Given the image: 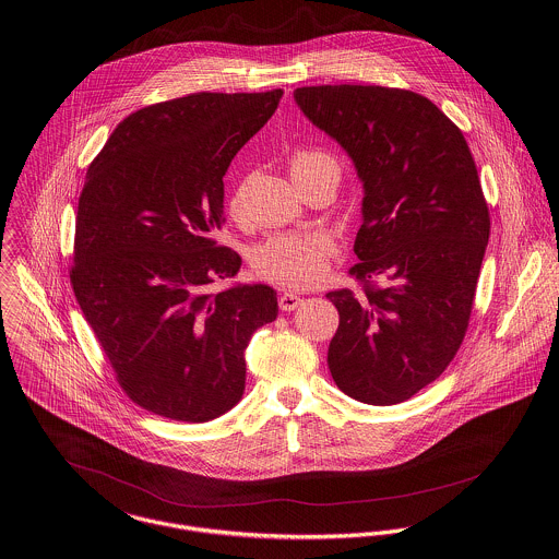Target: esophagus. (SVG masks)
I'll use <instances>...</instances> for the list:
<instances>
[{
  "mask_svg": "<svg viewBox=\"0 0 559 559\" xmlns=\"http://www.w3.org/2000/svg\"><path fill=\"white\" fill-rule=\"evenodd\" d=\"M300 305H302V298H300L298 294L283 292V294L278 296V307H281V311H296Z\"/></svg>",
  "mask_w": 559,
  "mask_h": 559,
  "instance_id": "obj_1",
  "label": "esophagus"
}]
</instances>
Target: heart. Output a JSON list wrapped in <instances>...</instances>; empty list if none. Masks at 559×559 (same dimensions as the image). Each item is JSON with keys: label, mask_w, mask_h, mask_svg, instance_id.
Wrapping results in <instances>:
<instances>
[{"label": "heart", "mask_w": 559, "mask_h": 559, "mask_svg": "<svg viewBox=\"0 0 559 559\" xmlns=\"http://www.w3.org/2000/svg\"><path fill=\"white\" fill-rule=\"evenodd\" d=\"M289 168L296 183L316 175H329L331 179L338 181V173H341L335 157L320 148H307V151L294 153ZM228 212L235 221L243 218L241 192H237L230 199ZM335 252V241L326 233L285 230V233H274L265 241H261L252 250L250 261L259 278L281 287L305 289L324 278Z\"/></svg>", "instance_id": "1"}]
</instances>
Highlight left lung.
I'll return each mask as SVG.
<instances>
[{"instance_id":"8db88e82","label":"left lung","mask_w":559,"mask_h":559,"mask_svg":"<svg viewBox=\"0 0 559 559\" xmlns=\"http://www.w3.org/2000/svg\"><path fill=\"white\" fill-rule=\"evenodd\" d=\"M294 99L336 140L362 181L349 274L360 294H326L338 311L329 347L336 386L391 406L453 360L490 235L488 205L462 131L430 99L384 86H305ZM386 275L376 288L369 277Z\"/></svg>"}]
</instances>
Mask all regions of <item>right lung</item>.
Segmentation results:
<instances>
[{"instance_id": "add662e5", "label": "right lung", "mask_w": 559, "mask_h": 559, "mask_svg": "<svg viewBox=\"0 0 559 559\" xmlns=\"http://www.w3.org/2000/svg\"><path fill=\"white\" fill-rule=\"evenodd\" d=\"M283 91L197 93L129 114L86 173L71 285L120 389L144 411L203 424L246 386L243 349L278 316L267 285H235L218 246L223 177Z\"/></svg>"}]
</instances>
